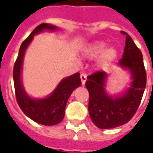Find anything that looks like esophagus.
I'll return each mask as SVG.
<instances>
[{
    "instance_id": "obj_1",
    "label": "esophagus",
    "mask_w": 153,
    "mask_h": 153,
    "mask_svg": "<svg viewBox=\"0 0 153 153\" xmlns=\"http://www.w3.org/2000/svg\"><path fill=\"white\" fill-rule=\"evenodd\" d=\"M80 79H81V82H82V84H85L87 80V76L84 74H80Z\"/></svg>"
}]
</instances>
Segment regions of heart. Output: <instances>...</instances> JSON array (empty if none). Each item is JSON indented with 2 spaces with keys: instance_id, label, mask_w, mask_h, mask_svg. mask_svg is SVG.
Instances as JSON below:
<instances>
[{
  "instance_id": "heart-1",
  "label": "heart",
  "mask_w": 153,
  "mask_h": 153,
  "mask_svg": "<svg viewBox=\"0 0 153 153\" xmlns=\"http://www.w3.org/2000/svg\"><path fill=\"white\" fill-rule=\"evenodd\" d=\"M106 47V44L104 42H97L88 48L87 55L90 57H97L102 52ZM116 56H117V51L113 47L109 48L105 51H103V53L99 58V63L102 65H107L115 60Z\"/></svg>"
}]
</instances>
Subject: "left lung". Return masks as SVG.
<instances>
[{"label":"left lung","mask_w":153,"mask_h":153,"mask_svg":"<svg viewBox=\"0 0 153 153\" xmlns=\"http://www.w3.org/2000/svg\"><path fill=\"white\" fill-rule=\"evenodd\" d=\"M120 33L126 38L123 56L119 64L130 71L131 87L122 96H109L104 88L107 77L105 71L92 74L87 77L85 83L89 93V115L93 124L100 128H113L129 121L140 105L147 83L141 51L127 33Z\"/></svg>","instance_id":"1"}]
</instances>
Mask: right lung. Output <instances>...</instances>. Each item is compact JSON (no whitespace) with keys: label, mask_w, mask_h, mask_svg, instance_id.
Listing matches in <instances>:
<instances>
[{"label":"right lung","mask_w":153,"mask_h":153,"mask_svg":"<svg viewBox=\"0 0 153 153\" xmlns=\"http://www.w3.org/2000/svg\"><path fill=\"white\" fill-rule=\"evenodd\" d=\"M44 29L56 30V26L41 24L36 27L31 34L22 42L19 55L13 70L16 100L20 109L33 121L44 125H55L59 124L65 116L67 101L76 88L81 85L80 74L75 73L60 81L56 88L50 96L42 99H33L25 92L21 81V70L25 51L33 38V36Z\"/></svg>","instance_id":"obj_1"}]
</instances>
